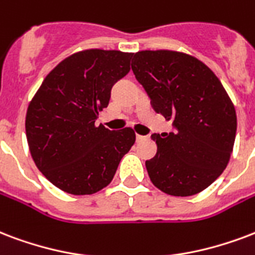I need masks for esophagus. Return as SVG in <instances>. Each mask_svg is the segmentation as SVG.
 Here are the masks:
<instances>
[{"mask_svg":"<svg viewBox=\"0 0 255 255\" xmlns=\"http://www.w3.org/2000/svg\"><path fill=\"white\" fill-rule=\"evenodd\" d=\"M135 139H137V142H139V141H143V139H146V137H145V135L137 134V137H135Z\"/></svg>","mask_w":255,"mask_h":255,"instance_id":"1","label":"esophagus"}]
</instances>
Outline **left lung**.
Here are the masks:
<instances>
[{"label":"left lung","mask_w":255,"mask_h":255,"mask_svg":"<svg viewBox=\"0 0 255 255\" xmlns=\"http://www.w3.org/2000/svg\"><path fill=\"white\" fill-rule=\"evenodd\" d=\"M131 70L153 110L173 128L152 134L157 153L145 162L152 183L172 196L202 192L225 171L237 133L221 80L196 57L175 51L137 52Z\"/></svg>","instance_id":"obj_1"}]
</instances>
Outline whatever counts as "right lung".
Here are the masks:
<instances>
[{"instance_id": "obj_1", "label": "right lung", "mask_w": 255, "mask_h": 255, "mask_svg": "<svg viewBox=\"0 0 255 255\" xmlns=\"http://www.w3.org/2000/svg\"><path fill=\"white\" fill-rule=\"evenodd\" d=\"M133 53L87 49L53 68L28 106L25 131L39 171L72 195L110 184L121 158L135 142L133 129L97 126L113 86L130 71Z\"/></svg>"}]
</instances>
